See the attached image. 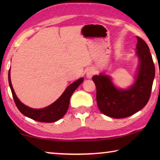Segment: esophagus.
I'll return each instance as SVG.
<instances>
[{
    "mask_svg": "<svg viewBox=\"0 0 160 160\" xmlns=\"http://www.w3.org/2000/svg\"><path fill=\"white\" fill-rule=\"evenodd\" d=\"M94 73H95V72H94V70L91 68V69H89L88 70L86 75H87V77H88V78H91L94 75Z\"/></svg>",
    "mask_w": 160,
    "mask_h": 160,
    "instance_id": "esophagus-1",
    "label": "esophagus"
}]
</instances>
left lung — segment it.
Returning a JSON list of instances; mask_svg holds the SVG:
<instances>
[{
	"label": "left lung",
	"instance_id": "1",
	"mask_svg": "<svg viewBox=\"0 0 160 160\" xmlns=\"http://www.w3.org/2000/svg\"><path fill=\"white\" fill-rule=\"evenodd\" d=\"M136 53L140 65L136 80L128 90H118L109 76L94 75L92 80L97 89V103L104 114L115 118H123L142 109L150 99L155 78V65L146 42L137 37Z\"/></svg>",
	"mask_w": 160,
	"mask_h": 160
}]
</instances>
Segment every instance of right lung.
Masks as SVG:
<instances>
[{
	"label": "right lung",
	"mask_w": 160,
	"mask_h": 160,
	"mask_svg": "<svg viewBox=\"0 0 160 160\" xmlns=\"http://www.w3.org/2000/svg\"><path fill=\"white\" fill-rule=\"evenodd\" d=\"M8 81L16 106L23 115L28 116L33 120L39 121V122L52 123L61 119L66 114L69 107L70 97L73 93V92L78 88V87L83 82V78H80L79 80L70 85L64 91V92L62 94V95L55 102L51 104L50 106L41 109L29 108L23 104L18 99L12 88L11 80H10V70L8 72Z\"/></svg>",
	"instance_id": "obj_1"
}]
</instances>
